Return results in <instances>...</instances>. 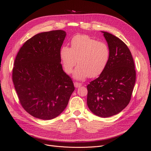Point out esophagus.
Instances as JSON below:
<instances>
[{
    "mask_svg": "<svg viewBox=\"0 0 151 151\" xmlns=\"http://www.w3.org/2000/svg\"><path fill=\"white\" fill-rule=\"evenodd\" d=\"M74 86L75 88H80V87H81L82 86V84L80 83H78V82H75V83H74Z\"/></svg>",
    "mask_w": 151,
    "mask_h": 151,
    "instance_id": "34e87169",
    "label": "esophagus"
}]
</instances>
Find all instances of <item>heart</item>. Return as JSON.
Wrapping results in <instances>:
<instances>
[{
    "mask_svg": "<svg viewBox=\"0 0 151 151\" xmlns=\"http://www.w3.org/2000/svg\"><path fill=\"white\" fill-rule=\"evenodd\" d=\"M110 51L104 42L86 35H77L71 41V47L64 46L60 51V59L67 73L74 71V77L84 80L88 76H99L106 67L109 59Z\"/></svg>",
    "mask_w": 151,
    "mask_h": 151,
    "instance_id": "obj_1",
    "label": "heart"
}]
</instances>
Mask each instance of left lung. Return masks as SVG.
<instances>
[{"mask_svg":"<svg viewBox=\"0 0 151 151\" xmlns=\"http://www.w3.org/2000/svg\"><path fill=\"white\" fill-rule=\"evenodd\" d=\"M102 32L108 45L109 59L99 77L87 86V104L93 114L108 117L120 113L129 104L136 71L127 46L113 34Z\"/></svg>","mask_w":151,"mask_h":151,"instance_id":"obj_1","label":"left lung"}]
</instances>
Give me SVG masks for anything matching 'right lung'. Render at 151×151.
Listing matches in <instances>:
<instances>
[{"label": "right lung", "mask_w": 151, "mask_h": 151, "mask_svg": "<svg viewBox=\"0 0 151 151\" xmlns=\"http://www.w3.org/2000/svg\"><path fill=\"white\" fill-rule=\"evenodd\" d=\"M65 36L62 30L38 34L24 43L14 60L12 80L20 104L40 119L58 116L75 90L60 63Z\"/></svg>", "instance_id": "right-lung-1"}]
</instances>
